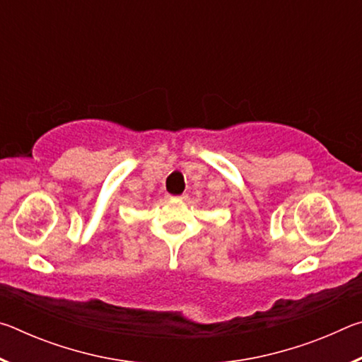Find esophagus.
I'll use <instances>...</instances> for the list:
<instances>
[{"mask_svg": "<svg viewBox=\"0 0 362 362\" xmlns=\"http://www.w3.org/2000/svg\"><path fill=\"white\" fill-rule=\"evenodd\" d=\"M179 198H180V199H185V198H187V194H180Z\"/></svg>", "mask_w": 362, "mask_h": 362, "instance_id": "obj_1", "label": "esophagus"}]
</instances>
